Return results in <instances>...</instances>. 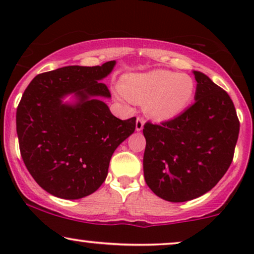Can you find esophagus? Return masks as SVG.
Returning <instances> with one entry per match:
<instances>
[{"label": "esophagus", "instance_id": "esophagus-1", "mask_svg": "<svg viewBox=\"0 0 254 254\" xmlns=\"http://www.w3.org/2000/svg\"><path fill=\"white\" fill-rule=\"evenodd\" d=\"M143 125H144V119H143V118L137 117V119H136V130L140 131V130L143 129Z\"/></svg>", "mask_w": 254, "mask_h": 254}]
</instances>
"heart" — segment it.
I'll return each instance as SVG.
<instances>
[{
	"instance_id": "heart-1",
	"label": "heart",
	"mask_w": 254,
	"mask_h": 254,
	"mask_svg": "<svg viewBox=\"0 0 254 254\" xmlns=\"http://www.w3.org/2000/svg\"><path fill=\"white\" fill-rule=\"evenodd\" d=\"M120 90V98L143 104L144 112L152 119L169 120L187 109L194 97L195 84L189 75L157 69L125 75Z\"/></svg>"
}]
</instances>
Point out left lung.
Instances as JSON below:
<instances>
[{
  "label": "left lung",
  "instance_id": "obj_1",
  "mask_svg": "<svg viewBox=\"0 0 254 254\" xmlns=\"http://www.w3.org/2000/svg\"><path fill=\"white\" fill-rule=\"evenodd\" d=\"M195 103L171 120L145 123L143 172L156 195L185 202L203 195L228 171L239 134L230 96L200 71Z\"/></svg>",
  "mask_w": 254,
  "mask_h": 254
}]
</instances>
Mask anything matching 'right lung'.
I'll use <instances>...</instances> for the list:
<instances>
[{
	"mask_svg": "<svg viewBox=\"0 0 254 254\" xmlns=\"http://www.w3.org/2000/svg\"><path fill=\"white\" fill-rule=\"evenodd\" d=\"M116 61L102 65H68L37 75L16 112L19 150L38 185L52 195L75 200L105 182L111 157L135 130L133 117L118 119L100 97L110 98L100 79ZM72 93L75 104L62 99Z\"/></svg>",
	"mask_w": 254,
	"mask_h": 254,
	"instance_id": "right-lung-1",
	"label": "right lung"
}]
</instances>
